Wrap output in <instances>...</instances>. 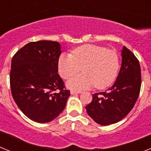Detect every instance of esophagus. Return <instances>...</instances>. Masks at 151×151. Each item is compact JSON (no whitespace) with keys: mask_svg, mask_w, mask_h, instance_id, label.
<instances>
[{"mask_svg":"<svg viewBox=\"0 0 151 151\" xmlns=\"http://www.w3.org/2000/svg\"><path fill=\"white\" fill-rule=\"evenodd\" d=\"M70 93H71V94H78V93H81V91H80L71 90L70 91Z\"/></svg>","mask_w":151,"mask_h":151,"instance_id":"1","label":"esophagus"}]
</instances>
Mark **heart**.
Returning a JSON list of instances; mask_svg holds the SVG:
<instances>
[{
    "label": "heart",
    "mask_w": 151,
    "mask_h": 151,
    "mask_svg": "<svg viewBox=\"0 0 151 151\" xmlns=\"http://www.w3.org/2000/svg\"><path fill=\"white\" fill-rule=\"evenodd\" d=\"M58 73L63 78L73 77L67 85L71 88L84 89L95 85L97 89L110 86L116 79L119 59L114 50L94 45H85L73 50L71 54H63L58 60Z\"/></svg>",
    "instance_id": "obj_1"
}]
</instances>
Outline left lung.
<instances>
[{"label": "left lung", "mask_w": 151, "mask_h": 151, "mask_svg": "<svg viewBox=\"0 0 151 151\" xmlns=\"http://www.w3.org/2000/svg\"><path fill=\"white\" fill-rule=\"evenodd\" d=\"M122 66L115 83L105 92L92 94L85 106L89 116L102 125L119 122L132 110L140 94L141 66L132 52L124 46Z\"/></svg>", "instance_id": "left-lung-1"}]
</instances>
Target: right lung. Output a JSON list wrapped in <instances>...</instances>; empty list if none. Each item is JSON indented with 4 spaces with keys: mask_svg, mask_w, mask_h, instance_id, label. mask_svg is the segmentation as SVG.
Listing matches in <instances>:
<instances>
[{
    "mask_svg": "<svg viewBox=\"0 0 151 151\" xmlns=\"http://www.w3.org/2000/svg\"><path fill=\"white\" fill-rule=\"evenodd\" d=\"M60 49L57 41H35L22 47L12 58V96L21 111L35 122L54 119L70 96L57 73Z\"/></svg>",
    "mask_w": 151,
    "mask_h": 151,
    "instance_id": "obj_1",
    "label": "right lung"
}]
</instances>
